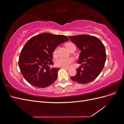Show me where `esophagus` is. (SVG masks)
Returning <instances> with one entry per match:
<instances>
[{
  "instance_id": "esophagus-1",
  "label": "esophagus",
  "mask_w": 124,
  "mask_h": 124,
  "mask_svg": "<svg viewBox=\"0 0 124 124\" xmlns=\"http://www.w3.org/2000/svg\"><path fill=\"white\" fill-rule=\"evenodd\" d=\"M62 68L65 69H66V70H69V68H66V67H62Z\"/></svg>"
}]
</instances>
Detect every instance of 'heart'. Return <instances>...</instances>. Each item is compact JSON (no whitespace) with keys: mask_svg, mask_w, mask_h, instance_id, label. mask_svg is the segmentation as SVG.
<instances>
[{"mask_svg":"<svg viewBox=\"0 0 124 124\" xmlns=\"http://www.w3.org/2000/svg\"><path fill=\"white\" fill-rule=\"evenodd\" d=\"M73 45L72 43H67L65 44V46L67 47V49H69V48ZM57 50L55 49L53 52V55H55L56 53ZM73 62V59L71 58H59L57 59H56L55 62V65L57 67H68L71 63Z\"/></svg>","mask_w":124,"mask_h":124,"instance_id":"1","label":"heart"}]
</instances>
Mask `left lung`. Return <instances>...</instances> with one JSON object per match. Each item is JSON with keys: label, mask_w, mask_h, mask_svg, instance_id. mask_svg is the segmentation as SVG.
I'll return each instance as SVG.
<instances>
[{"label": "left lung", "mask_w": 124, "mask_h": 124, "mask_svg": "<svg viewBox=\"0 0 124 124\" xmlns=\"http://www.w3.org/2000/svg\"><path fill=\"white\" fill-rule=\"evenodd\" d=\"M68 38L81 50L78 62L82 65L71 79L80 84L91 82L99 76L104 66L106 53L103 44L97 37L87 35Z\"/></svg>", "instance_id": "obj_1"}]
</instances>
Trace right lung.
<instances>
[{
	"label": "right lung",
	"mask_w": 124,
	"mask_h": 124,
	"mask_svg": "<svg viewBox=\"0 0 124 124\" xmlns=\"http://www.w3.org/2000/svg\"><path fill=\"white\" fill-rule=\"evenodd\" d=\"M69 40L66 36L46 32L33 36L25 44L18 60L21 72L31 85L46 88L57 78L58 68H51L54 51L59 44Z\"/></svg>",
	"instance_id": "1"
}]
</instances>
